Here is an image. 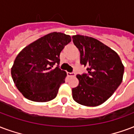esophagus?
I'll return each instance as SVG.
<instances>
[{"mask_svg":"<svg viewBox=\"0 0 134 134\" xmlns=\"http://www.w3.org/2000/svg\"><path fill=\"white\" fill-rule=\"evenodd\" d=\"M67 75H68V77H75V72H68L67 73Z\"/></svg>","mask_w":134,"mask_h":134,"instance_id":"1","label":"esophagus"}]
</instances>
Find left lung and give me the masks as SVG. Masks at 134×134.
<instances>
[{
    "instance_id": "1",
    "label": "left lung",
    "mask_w": 134,
    "mask_h": 134,
    "mask_svg": "<svg viewBox=\"0 0 134 134\" xmlns=\"http://www.w3.org/2000/svg\"><path fill=\"white\" fill-rule=\"evenodd\" d=\"M72 40L80 52V63L88 74L77 75L79 85L72 89L76 102L97 107L105 102L122 82L124 67L116 52L98 40L80 35Z\"/></svg>"
}]
</instances>
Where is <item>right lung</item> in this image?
<instances>
[{
	"mask_svg": "<svg viewBox=\"0 0 134 134\" xmlns=\"http://www.w3.org/2000/svg\"><path fill=\"white\" fill-rule=\"evenodd\" d=\"M71 37L62 32H51L23 48L11 68L13 80L27 99L46 102L56 97L67 73L59 66V54Z\"/></svg>",
	"mask_w": 134,
	"mask_h": 134,
	"instance_id": "obj_1",
	"label": "right lung"
}]
</instances>
